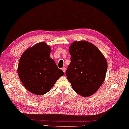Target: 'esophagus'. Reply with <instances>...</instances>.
Wrapping results in <instances>:
<instances>
[{"label":"esophagus","instance_id":"1","mask_svg":"<svg viewBox=\"0 0 129 129\" xmlns=\"http://www.w3.org/2000/svg\"><path fill=\"white\" fill-rule=\"evenodd\" d=\"M62 70L63 71V72H64V73H65L66 71V68H65V67H63V68H62Z\"/></svg>","mask_w":129,"mask_h":129}]
</instances>
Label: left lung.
<instances>
[{
  "mask_svg": "<svg viewBox=\"0 0 129 129\" xmlns=\"http://www.w3.org/2000/svg\"><path fill=\"white\" fill-rule=\"evenodd\" d=\"M71 63L66 72L73 90L89 97L99 90L105 80L107 62L99 49L87 41L74 42L70 47Z\"/></svg>",
  "mask_w": 129,
  "mask_h": 129,
  "instance_id": "obj_1",
  "label": "left lung"
}]
</instances>
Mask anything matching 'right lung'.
Returning a JSON list of instances; mask_svg holds the SVG:
<instances>
[{"label":"right lung","mask_w":129,"mask_h":129,"mask_svg":"<svg viewBox=\"0 0 129 129\" xmlns=\"http://www.w3.org/2000/svg\"><path fill=\"white\" fill-rule=\"evenodd\" d=\"M50 47L44 42L27 49L21 56L17 73L23 86L30 92L42 95L49 91L64 74L50 58Z\"/></svg>","instance_id":"add662e5"}]
</instances>
